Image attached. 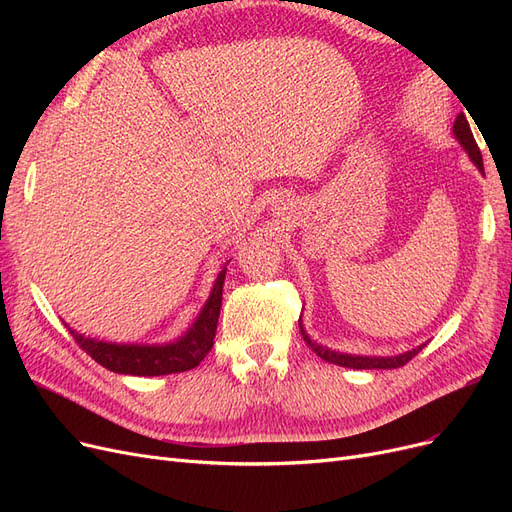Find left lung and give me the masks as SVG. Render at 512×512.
<instances>
[{"mask_svg":"<svg viewBox=\"0 0 512 512\" xmlns=\"http://www.w3.org/2000/svg\"><path fill=\"white\" fill-rule=\"evenodd\" d=\"M453 134L459 141V145L463 147V151L468 153L470 160L476 164V168L480 170V173L485 175V168H483V156H480V149L474 141V134L470 130V123L466 119V115L459 113L455 123H453ZM299 329H301V335L307 342V346L312 348L320 359L329 361L333 365H342V367H350V369H395V367H401L406 365L410 359H414V356L421 352L425 348V344L416 346L404 354H393V356H369V354H348V352H339V350H333L329 346H322L318 342H314L312 337L307 335V331L303 329V320L299 318Z\"/></svg>","mask_w":512,"mask_h":512,"instance_id":"1","label":"left lung"}]
</instances>
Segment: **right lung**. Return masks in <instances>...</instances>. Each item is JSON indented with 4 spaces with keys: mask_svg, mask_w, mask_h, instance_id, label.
Returning <instances> with one entry per match:
<instances>
[{
    "mask_svg": "<svg viewBox=\"0 0 512 512\" xmlns=\"http://www.w3.org/2000/svg\"><path fill=\"white\" fill-rule=\"evenodd\" d=\"M224 262L222 271L215 277L209 299L205 301L200 314L192 322V327L185 331L175 342L166 344H117V342H102L96 337H87L79 331L70 329V324L64 322L70 335L76 339L91 359L102 367L115 371V374H130V376H166L179 374L200 365L209 350L213 348V337L218 331V318L222 307V288L226 277Z\"/></svg>",
    "mask_w": 512,
    "mask_h": 512,
    "instance_id": "right-lung-1",
    "label": "right lung"
}]
</instances>
